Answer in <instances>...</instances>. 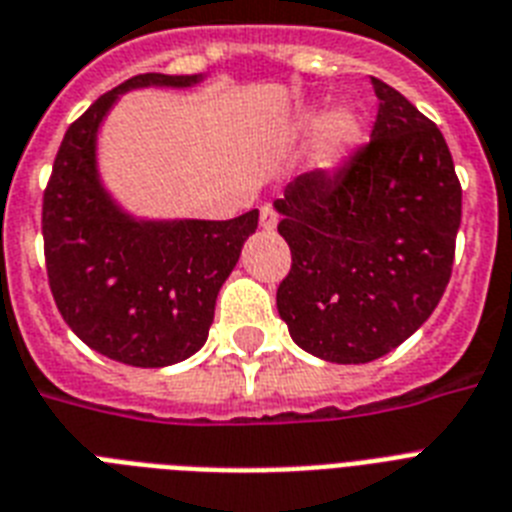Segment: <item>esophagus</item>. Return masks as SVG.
Wrapping results in <instances>:
<instances>
[{
	"instance_id": "34e87169",
	"label": "esophagus",
	"mask_w": 512,
	"mask_h": 512,
	"mask_svg": "<svg viewBox=\"0 0 512 512\" xmlns=\"http://www.w3.org/2000/svg\"><path fill=\"white\" fill-rule=\"evenodd\" d=\"M276 225H279L276 209H273L271 204H263V207H260V228H263V231H273Z\"/></svg>"
}]
</instances>
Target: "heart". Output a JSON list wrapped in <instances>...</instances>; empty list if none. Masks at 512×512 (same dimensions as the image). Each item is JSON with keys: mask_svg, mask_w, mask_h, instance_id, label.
<instances>
[{"mask_svg": "<svg viewBox=\"0 0 512 512\" xmlns=\"http://www.w3.org/2000/svg\"><path fill=\"white\" fill-rule=\"evenodd\" d=\"M316 127H319V138H316V148H313V164L321 170L337 167L361 140V116L350 106L332 108L327 116H321V111H316V108H308L297 116L292 132L305 135Z\"/></svg>", "mask_w": 512, "mask_h": 512, "instance_id": "heart-1", "label": "heart"}]
</instances>
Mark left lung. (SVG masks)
I'll list each match as a JSON object with an SVG mask.
<instances>
[{
    "mask_svg": "<svg viewBox=\"0 0 512 512\" xmlns=\"http://www.w3.org/2000/svg\"><path fill=\"white\" fill-rule=\"evenodd\" d=\"M372 140L335 175L305 172L273 201L292 271L276 305L289 335L332 364L398 348L436 311L454 263L462 188L444 135L390 84Z\"/></svg>",
    "mask_w": 512,
    "mask_h": 512,
    "instance_id": "left-lung-1",
    "label": "left lung"
}]
</instances>
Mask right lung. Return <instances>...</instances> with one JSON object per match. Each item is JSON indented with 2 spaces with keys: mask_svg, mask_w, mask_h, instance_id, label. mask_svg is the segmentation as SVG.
I'll use <instances>...</instances> for the list:
<instances>
[{
  "mask_svg": "<svg viewBox=\"0 0 512 512\" xmlns=\"http://www.w3.org/2000/svg\"><path fill=\"white\" fill-rule=\"evenodd\" d=\"M201 79L140 74L100 95L68 127L44 191V257L55 305L79 340L122 364L172 366L207 342L217 292L257 228V209L233 220L135 217L100 177V124L124 92L185 90Z\"/></svg>",
  "mask_w": 512,
  "mask_h": 512,
  "instance_id": "obj_1",
  "label": "right lung"
}]
</instances>
